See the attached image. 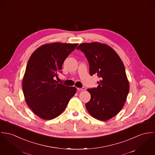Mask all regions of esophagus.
<instances>
[{
	"label": "esophagus",
	"mask_w": 155,
	"mask_h": 155,
	"mask_svg": "<svg viewBox=\"0 0 155 155\" xmlns=\"http://www.w3.org/2000/svg\"><path fill=\"white\" fill-rule=\"evenodd\" d=\"M77 90L79 91H83L86 90V87H83L82 88H77Z\"/></svg>",
	"instance_id": "34e87169"
}]
</instances>
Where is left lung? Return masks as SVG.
Instances as JSON below:
<instances>
[{
	"label": "left lung",
	"instance_id": "8db88e82",
	"mask_svg": "<svg viewBox=\"0 0 155 155\" xmlns=\"http://www.w3.org/2000/svg\"><path fill=\"white\" fill-rule=\"evenodd\" d=\"M90 67V74L99 78L98 86L87 89L91 95L87 110L94 118L107 120L117 115L126 101L130 86L124 65L110 46L99 42L80 44Z\"/></svg>",
	"mask_w": 155,
	"mask_h": 155
}]
</instances>
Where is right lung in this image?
Wrapping results in <instances>:
<instances>
[{
    "label": "right lung",
    "instance_id": "right-lung-1",
    "mask_svg": "<svg viewBox=\"0 0 155 155\" xmlns=\"http://www.w3.org/2000/svg\"><path fill=\"white\" fill-rule=\"evenodd\" d=\"M78 44L53 43L37 48L31 55L22 81L28 106L38 117L51 120L61 115L77 91L75 87L54 79L62 72V64Z\"/></svg>",
    "mask_w": 155,
    "mask_h": 155
}]
</instances>
